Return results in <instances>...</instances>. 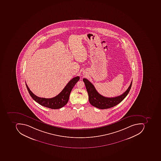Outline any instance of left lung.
Listing matches in <instances>:
<instances>
[{
    "mask_svg": "<svg viewBox=\"0 0 161 161\" xmlns=\"http://www.w3.org/2000/svg\"><path fill=\"white\" fill-rule=\"evenodd\" d=\"M83 80L85 83L88 93L89 103L94 107L101 109L110 108L116 106L122 102L128 94L131 88L132 82L131 81L128 89L121 95L113 98H107L100 94L96 91L93 85L87 79L84 78Z\"/></svg>",
    "mask_w": 161,
    "mask_h": 161,
    "instance_id": "1",
    "label": "left lung"
}]
</instances>
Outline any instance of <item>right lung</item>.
Instances as JSON below:
<instances>
[{
    "label": "right lung",
    "mask_w": 161,
    "mask_h": 161,
    "mask_svg": "<svg viewBox=\"0 0 161 161\" xmlns=\"http://www.w3.org/2000/svg\"><path fill=\"white\" fill-rule=\"evenodd\" d=\"M79 76H76L71 79L60 93L56 96V97L52 98L38 97L32 92L26 84H25V85L31 97L39 104L49 108L57 109L62 108L67 103L70 92L77 82L79 81Z\"/></svg>",
    "instance_id": "add662e5"
}]
</instances>
